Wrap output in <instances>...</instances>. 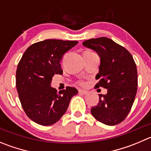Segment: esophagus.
I'll list each match as a JSON object with an SVG mask.
<instances>
[{
	"mask_svg": "<svg viewBox=\"0 0 151 151\" xmlns=\"http://www.w3.org/2000/svg\"><path fill=\"white\" fill-rule=\"evenodd\" d=\"M79 93H80V94H81V95H86L87 93H88V91H86V90L80 89L79 90Z\"/></svg>",
	"mask_w": 151,
	"mask_h": 151,
	"instance_id": "esophagus-1",
	"label": "esophagus"
}]
</instances>
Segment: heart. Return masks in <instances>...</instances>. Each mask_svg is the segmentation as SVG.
<instances>
[{
  "mask_svg": "<svg viewBox=\"0 0 151 151\" xmlns=\"http://www.w3.org/2000/svg\"><path fill=\"white\" fill-rule=\"evenodd\" d=\"M80 83H81V84H82V83H82V82H80Z\"/></svg>",
  "mask_w": 151,
  "mask_h": 151,
  "instance_id": "b5f03b06",
  "label": "heart"
}]
</instances>
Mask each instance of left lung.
I'll return each instance as SVG.
<instances>
[{"label":"left lung","instance_id":"8db88e82","mask_svg":"<svg viewBox=\"0 0 151 151\" xmlns=\"http://www.w3.org/2000/svg\"><path fill=\"white\" fill-rule=\"evenodd\" d=\"M83 45L95 50L101 59L95 77L100 81L95 87L107 89L106 95H99L91 115L104 124H118L127 116L136 98L138 75L134 60L127 49L109 38L88 39Z\"/></svg>","mask_w":151,"mask_h":151}]
</instances>
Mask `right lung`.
I'll return each mask as SVG.
<instances>
[{
  "label": "right lung",
  "mask_w": 151,
  "mask_h": 151,
  "mask_svg": "<svg viewBox=\"0 0 151 151\" xmlns=\"http://www.w3.org/2000/svg\"><path fill=\"white\" fill-rule=\"evenodd\" d=\"M77 41L46 39L29 46L16 71V88L25 113L43 126L55 124L65 113L71 99L78 93L73 87L57 92L50 86L54 74L63 73L62 60Z\"/></svg>",
  "instance_id": "add662e5"
}]
</instances>
